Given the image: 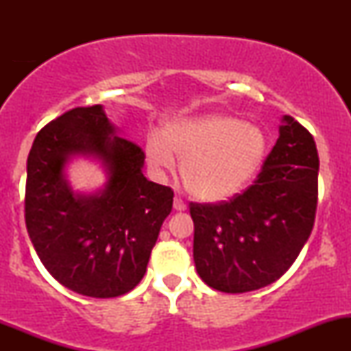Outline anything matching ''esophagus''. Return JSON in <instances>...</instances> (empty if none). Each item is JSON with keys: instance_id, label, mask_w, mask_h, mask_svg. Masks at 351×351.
Masks as SVG:
<instances>
[{"instance_id": "1", "label": "esophagus", "mask_w": 351, "mask_h": 351, "mask_svg": "<svg viewBox=\"0 0 351 351\" xmlns=\"http://www.w3.org/2000/svg\"><path fill=\"white\" fill-rule=\"evenodd\" d=\"M173 208H175L176 211H184V209H186V204H184L183 199L176 196V198L173 199Z\"/></svg>"}]
</instances>
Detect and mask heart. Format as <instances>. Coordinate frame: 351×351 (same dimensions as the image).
I'll return each mask as SVG.
<instances>
[{
    "instance_id": "1",
    "label": "heart",
    "mask_w": 351,
    "mask_h": 351,
    "mask_svg": "<svg viewBox=\"0 0 351 351\" xmlns=\"http://www.w3.org/2000/svg\"><path fill=\"white\" fill-rule=\"evenodd\" d=\"M265 150L267 140L259 127L226 114L168 122L162 136L150 134L145 142L155 171H171L175 155L181 158L184 186L203 201L231 198L247 186L263 167Z\"/></svg>"
}]
</instances>
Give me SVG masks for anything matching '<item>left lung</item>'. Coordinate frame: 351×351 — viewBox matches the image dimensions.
I'll return each instance as SVG.
<instances>
[{
	"instance_id": "1",
	"label": "left lung",
	"mask_w": 351,
	"mask_h": 351,
	"mask_svg": "<svg viewBox=\"0 0 351 351\" xmlns=\"http://www.w3.org/2000/svg\"><path fill=\"white\" fill-rule=\"evenodd\" d=\"M282 122L279 138L251 186L229 201L189 204L196 271L219 292H251L280 279L312 232L317 147L291 115Z\"/></svg>"
}]
</instances>
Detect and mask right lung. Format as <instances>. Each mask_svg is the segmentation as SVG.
Segmentation results:
<instances>
[{
  "instance_id": "obj_1",
  "label": "right lung",
  "mask_w": 351,
  "mask_h": 351,
  "mask_svg": "<svg viewBox=\"0 0 351 351\" xmlns=\"http://www.w3.org/2000/svg\"><path fill=\"white\" fill-rule=\"evenodd\" d=\"M74 154L95 156L106 188L75 195L63 176ZM145 153L115 134L102 106L75 107L36 135L27 156L24 217L36 252L59 284L80 295L110 299L143 279L173 189L143 176Z\"/></svg>"
}]
</instances>
